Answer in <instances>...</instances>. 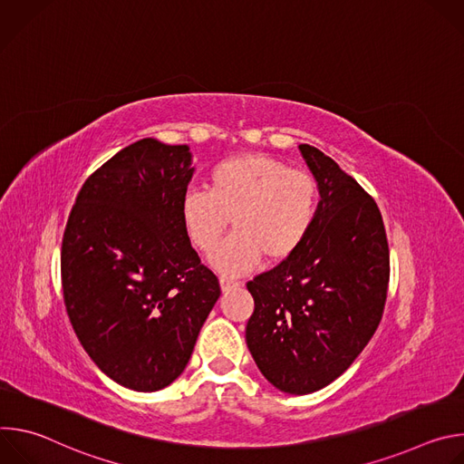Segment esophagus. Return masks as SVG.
Returning <instances> with one entry per match:
<instances>
[{
	"instance_id": "34e87169",
	"label": "esophagus",
	"mask_w": 464,
	"mask_h": 464,
	"mask_svg": "<svg viewBox=\"0 0 464 464\" xmlns=\"http://www.w3.org/2000/svg\"><path fill=\"white\" fill-rule=\"evenodd\" d=\"M238 285H240L238 281H233V279H229V277H220V286H222L224 292L233 290V288H237Z\"/></svg>"
}]
</instances>
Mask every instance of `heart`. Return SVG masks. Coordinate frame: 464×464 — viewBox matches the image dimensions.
Masks as SVG:
<instances>
[{
  "instance_id": "b5f03b06",
  "label": "heart",
  "mask_w": 464,
  "mask_h": 464,
  "mask_svg": "<svg viewBox=\"0 0 464 464\" xmlns=\"http://www.w3.org/2000/svg\"><path fill=\"white\" fill-rule=\"evenodd\" d=\"M319 209L315 178L264 154H246L217 163L208 190H188L181 200V224L202 253H213L231 224L237 231L213 256L227 276L249 272L268 260L292 256L308 238Z\"/></svg>"
}]
</instances>
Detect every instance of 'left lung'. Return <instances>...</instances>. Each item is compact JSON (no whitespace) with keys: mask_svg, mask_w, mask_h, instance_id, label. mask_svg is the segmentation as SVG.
Segmentation results:
<instances>
[{"mask_svg":"<svg viewBox=\"0 0 464 464\" xmlns=\"http://www.w3.org/2000/svg\"><path fill=\"white\" fill-rule=\"evenodd\" d=\"M299 150L319 188L315 224L303 246L246 286L255 310L247 349L266 380L308 394L342 376L380 324L389 246L372 198L334 160Z\"/></svg>","mask_w":464,"mask_h":464,"instance_id":"obj_1","label":"left lung"}]
</instances>
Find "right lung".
I'll use <instances>...</instances> for the list:
<instances>
[{"label": "right lung", "instance_id": "1", "mask_svg": "<svg viewBox=\"0 0 464 464\" xmlns=\"http://www.w3.org/2000/svg\"><path fill=\"white\" fill-rule=\"evenodd\" d=\"M192 172L187 145L131 143L84 181L65 224L60 272L75 334L106 376L134 391L183 372L220 297L181 224Z\"/></svg>", "mask_w": 464, "mask_h": 464}]
</instances>
